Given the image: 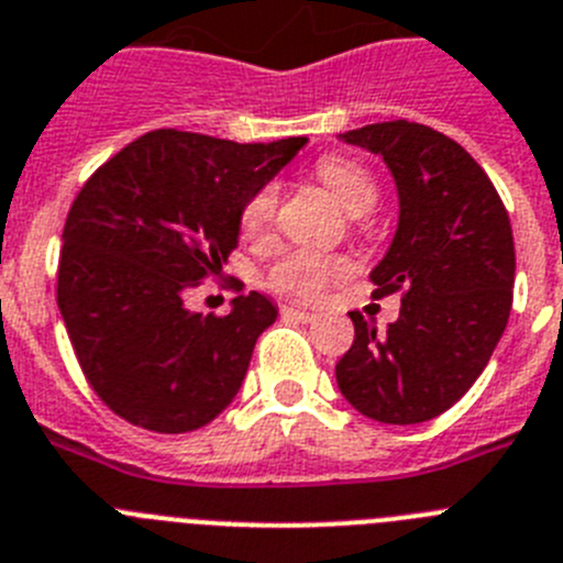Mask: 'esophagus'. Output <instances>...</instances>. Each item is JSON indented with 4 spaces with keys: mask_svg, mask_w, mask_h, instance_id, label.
<instances>
[{
    "mask_svg": "<svg viewBox=\"0 0 563 563\" xmlns=\"http://www.w3.org/2000/svg\"><path fill=\"white\" fill-rule=\"evenodd\" d=\"M280 313H283V317H288V319H300V322H317V319H319L317 313L306 311V308H300V306H283Z\"/></svg>",
    "mask_w": 563,
    "mask_h": 563,
    "instance_id": "34e87169",
    "label": "esophagus"
}]
</instances>
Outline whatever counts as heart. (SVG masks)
<instances>
[{
  "instance_id": "1",
  "label": "heart",
  "mask_w": 563,
  "mask_h": 563,
  "mask_svg": "<svg viewBox=\"0 0 563 563\" xmlns=\"http://www.w3.org/2000/svg\"><path fill=\"white\" fill-rule=\"evenodd\" d=\"M319 181L331 190L333 199L351 212V216H362V212L373 210L378 199V185L364 165L344 156H325L317 162ZM277 212V187L266 185L257 190L244 207L241 216V227L250 238H261L272 230ZM351 263L336 255H319L311 250H291L272 266L269 286L275 291L286 294V297H297V300H313L325 291L328 283L339 280L347 275Z\"/></svg>"
}]
</instances>
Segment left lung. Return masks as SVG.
Wrapping results in <instances>:
<instances>
[{"instance_id":"1","label":"left lung","mask_w":563,"mask_h":563,"mask_svg":"<svg viewBox=\"0 0 563 563\" xmlns=\"http://www.w3.org/2000/svg\"><path fill=\"white\" fill-rule=\"evenodd\" d=\"M339 136L382 156L398 187V230L369 280L376 297L401 291L404 300L387 331L351 311L356 339L336 384L367 418L423 423L468 393L508 325V210L474 156L429 125L393 120Z\"/></svg>"}]
</instances>
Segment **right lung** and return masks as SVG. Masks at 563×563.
Segmentation results:
<instances>
[{
	"label": "right lung",
	"mask_w": 563,
	"mask_h": 563,
	"mask_svg": "<svg viewBox=\"0 0 563 563\" xmlns=\"http://www.w3.org/2000/svg\"><path fill=\"white\" fill-rule=\"evenodd\" d=\"M306 143L159 129L80 187L60 235L58 308L86 382L111 412L181 434L230 407L277 308L250 291L227 317H205L185 294L219 275L246 201Z\"/></svg>",
	"instance_id": "add662e5"
}]
</instances>
